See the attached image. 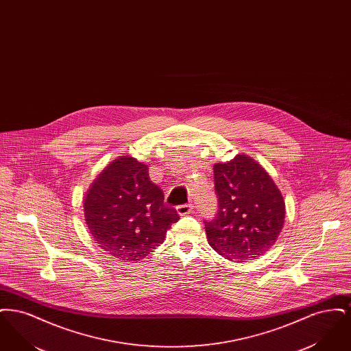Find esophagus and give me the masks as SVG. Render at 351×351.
<instances>
[{"label": "esophagus", "mask_w": 351, "mask_h": 351, "mask_svg": "<svg viewBox=\"0 0 351 351\" xmlns=\"http://www.w3.org/2000/svg\"><path fill=\"white\" fill-rule=\"evenodd\" d=\"M192 209H193V206H192L191 204H185V205H179V206H176V212H178V215H180V216H186V215H189V213L192 212Z\"/></svg>", "instance_id": "1"}]
</instances>
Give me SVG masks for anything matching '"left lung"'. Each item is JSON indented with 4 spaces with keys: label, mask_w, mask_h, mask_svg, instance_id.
<instances>
[{
    "label": "left lung",
    "mask_w": 351,
    "mask_h": 351,
    "mask_svg": "<svg viewBox=\"0 0 351 351\" xmlns=\"http://www.w3.org/2000/svg\"><path fill=\"white\" fill-rule=\"evenodd\" d=\"M213 169L218 212L212 221H204L209 245L230 261L263 255L283 229L282 192L267 171L245 154Z\"/></svg>",
    "instance_id": "obj_1"
}]
</instances>
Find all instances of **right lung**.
Masks as SVG:
<instances>
[{"label":"right lung","mask_w":351,"mask_h":351,"mask_svg":"<svg viewBox=\"0 0 351 351\" xmlns=\"http://www.w3.org/2000/svg\"><path fill=\"white\" fill-rule=\"evenodd\" d=\"M88 232L101 249L119 261L147 256L179 219L165 204L163 191L152 183L149 166L119 156L104 168L84 197Z\"/></svg>","instance_id":"obj_1"}]
</instances>
